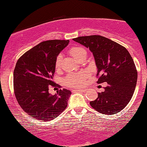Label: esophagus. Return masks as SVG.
Here are the masks:
<instances>
[{"mask_svg": "<svg viewBox=\"0 0 147 147\" xmlns=\"http://www.w3.org/2000/svg\"><path fill=\"white\" fill-rule=\"evenodd\" d=\"M73 91H75V92H85L86 90H80V89H75V90H73Z\"/></svg>", "mask_w": 147, "mask_h": 147, "instance_id": "34e87169", "label": "esophagus"}]
</instances>
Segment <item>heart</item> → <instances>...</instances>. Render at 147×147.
Segmentation results:
<instances>
[{"label":"heart","instance_id":"obj_1","mask_svg":"<svg viewBox=\"0 0 147 147\" xmlns=\"http://www.w3.org/2000/svg\"><path fill=\"white\" fill-rule=\"evenodd\" d=\"M69 54L76 60L80 61L84 57H86V51L81 47L73 46L68 50ZM62 56L61 55L57 57L55 61V69L59 70L61 65ZM88 77V73L81 72L79 73H70L64 79V84L69 87H82L85 84L86 79Z\"/></svg>","mask_w":147,"mask_h":147}]
</instances>
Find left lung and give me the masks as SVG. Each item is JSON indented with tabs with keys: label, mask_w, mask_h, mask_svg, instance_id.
Segmentation results:
<instances>
[{
	"label": "left lung",
	"mask_w": 147,
	"mask_h": 147,
	"mask_svg": "<svg viewBox=\"0 0 147 147\" xmlns=\"http://www.w3.org/2000/svg\"><path fill=\"white\" fill-rule=\"evenodd\" d=\"M73 40L93 54L97 67V84L107 82L104 91L90 102L101 113L111 115L125 108L132 98L138 72L129 51L119 43L99 35L79 36Z\"/></svg>",
	"instance_id": "obj_1"
}]
</instances>
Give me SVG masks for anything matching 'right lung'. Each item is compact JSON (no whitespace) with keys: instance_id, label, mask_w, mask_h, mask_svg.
<instances>
[{"instance_id":"right-lung-1","label":"right lung","mask_w":147,"mask_h":147,"mask_svg":"<svg viewBox=\"0 0 147 147\" xmlns=\"http://www.w3.org/2000/svg\"><path fill=\"white\" fill-rule=\"evenodd\" d=\"M69 40H48L23 54L14 70V90L21 109L36 120L50 121L61 113L68 106L71 92L60 89L55 95L49 92L56 87L52 81L55 61Z\"/></svg>"}]
</instances>
